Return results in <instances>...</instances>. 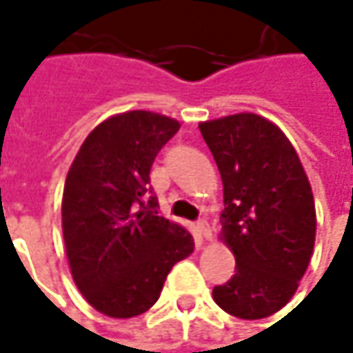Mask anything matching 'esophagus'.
Listing matches in <instances>:
<instances>
[{
	"label": "esophagus",
	"instance_id": "esophagus-1",
	"mask_svg": "<svg viewBox=\"0 0 353 353\" xmlns=\"http://www.w3.org/2000/svg\"><path fill=\"white\" fill-rule=\"evenodd\" d=\"M197 231H199V235L203 239H211V229H209V223L205 219H199L197 221Z\"/></svg>",
	"mask_w": 353,
	"mask_h": 353
}]
</instances>
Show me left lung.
Wrapping results in <instances>:
<instances>
[{"label": "left lung", "mask_w": 353, "mask_h": 353, "mask_svg": "<svg viewBox=\"0 0 353 353\" xmlns=\"http://www.w3.org/2000/svg\"><path fill=\"white\" fill-rule=\"evenodd\" d=\"M199 130L221 174V237L237 261L213 299L227 314L267 318L292 299L312 256L308 177L288 138L263 116H225L201 122Z\"/></svg>", "instance_id": "left-lung-1"}]
</instances>
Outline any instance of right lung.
<instances>
[{"label": "right lung", "mask_w": 353, "mask_h": 353, "mask_svg": "<svg viewBox=\"0 0 353 353\" xmlns=\"http://www.w3.org/2000/svg\"><path fill=\"white\" fill-rule=\"evenodd\" d=\"M179 130L168 116L132 110L86 136L63 192V237L74 284L112 318L142 314L168 272L193 253V237L158 213L150 170Z\"/></svg>", "instance_id": "1"}]
</instances>
